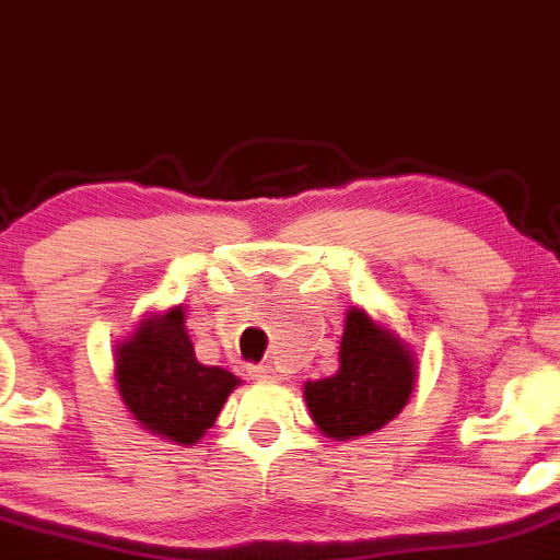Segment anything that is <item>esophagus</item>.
<instances>
[{"mask_svg": "<svg viewBox=\"0 0 560 560\" xmlns=\"http://www.w3.org/2000/svg\"><path fill=\"white\" fill-rule=\"evenodd\" d=\"M250 375H254L256 381H279V373H276V368H270V364H256V368H250Z\"/></svg>", "mask_w": 560, "mask_h": 560, "instance_id": "obj_1", "label": "esophagus"}]
</instances>
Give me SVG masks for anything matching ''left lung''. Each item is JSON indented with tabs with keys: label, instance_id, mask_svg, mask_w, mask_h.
I'll return each instance as SVG.
<instances>
[{
	"label": "left lung",
	"instance_id": "1",
	"mask_svg": "<svg viewBox=\"0 0 560 560\" xmlns=\"http://www.w3.org/2000/svg\"><path fill=\"white\" fill-rule=\"evenodd\" d=\"M417 384V353L389 323L362 306L345 315L339 370L306 381L312 422L334 442L375 433L404 411Z\"/></svg>",
	"mask_w": 560,
	"mask_h": 560
}]
</instances>
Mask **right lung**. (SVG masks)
I'll list each match as a JSON object with an SVG mask.
<instances>
[{"instance_id":"1","label":"right lung","mask_w":560,"mask_h":560,"mask_svg":"<svg viewBox=\"0 0 560 560\" xmlns=\"http://www.w3.org/2000/svg\"><path fill=\"white\" fill-rule=\"evenodd\" d=\"M185 306L149 312L115 345V386L129 417L145 433L196 445L215 425L240 378L215 364H201L185 326Z\"/></svg>"}]
</instances>
